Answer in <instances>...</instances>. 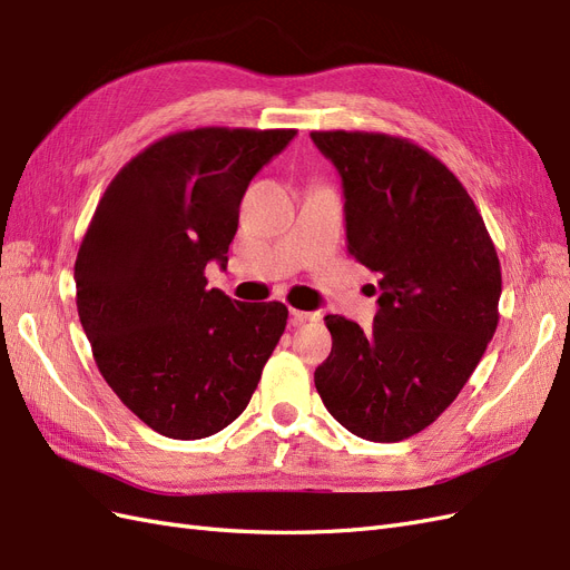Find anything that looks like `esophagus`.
Segmentation results:
<instances>
[{
    "label": "esophagus",
    "mask_w": 570,
    "mask_h": 570,
    "mask_svg": "<svg viewBox=\"0 0 570 570\" xmlns=\"http://www.w3.org/2000/svg\"><path fill=\"white\" fill-rule=\"evenodd\" d=\"M320 317H322L320 313H305V311H296V307L291 311V322H294L296 327H298V324H305V322H317Z\"/></svg>",
    "instance_id": "34e87169"
}]
</instances>
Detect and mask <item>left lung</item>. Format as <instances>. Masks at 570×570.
Here are the masks:
<instances>
[{
  "label": "left lung",
  "instance_id": "left-lung-1",
  "mask_svg": "<svg viewBox=\"0 0 570 570\" xmlns=\"http://www.w3.org/2000/svg\"><path fill=\"white\" fill-rule=\"evenodd\" d=\"M311 138L344 181L346 248L382 291L372 332L324 317L332 353L315 370L317 394L355 436L401 442L449 409L497 332V248L463 184L417 142Z\"/></svg>",
  "mask_w": 570,
  "mask_h": 570
}]
</instances>
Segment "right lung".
<instances>
[{
	"instance_id": "add662e5",
	"label": "right lung",
	"mask_w": 570,
	"mask_h": 570,
	"mask_svg": "<svg viewBox=\"0 0 570 570\" xmlns=\"http://www.w3.org/2000/svg\"><path fill=\"white\" fill-rule=\"evenodd\" d=\"M296 128L205 126L155 140L119 169L80 240L73 279L97 370L169 439H203L246 411L286 330L284 303L207 288L250 178Z\"/></svg>"
}]
</instances>
